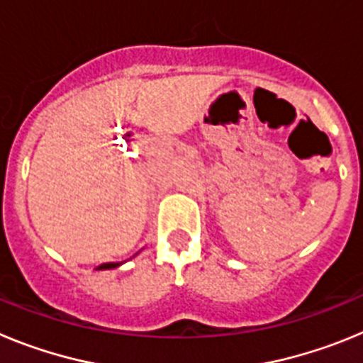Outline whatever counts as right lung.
Wrapping results in <instances>:
<instances>
[{
  "label": "right lung",
  "mask_w": 363,
  "mask_h": 363,
  "mask_svg": "<svg viewBox=\"0 0 363 363\" xmlns=\"http://www.w3.org/2000/svg\"><path fill=\"white\" fill-rule=\"evenodd\" d=\"M123 264V262H108V264H101V265H98V271H107V269H116V267H120V265Z\"/></svg>",
  "instance_id": "obj_1"
}]
</instances>
